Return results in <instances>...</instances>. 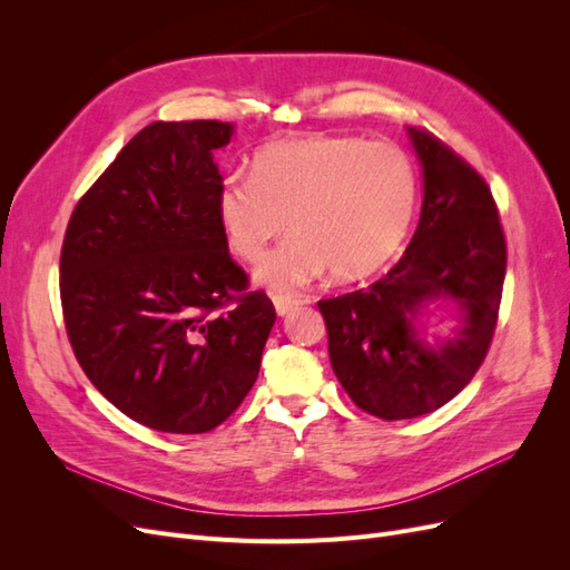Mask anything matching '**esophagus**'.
<instances>
[{
  "label": "esophagus",
  "mask_w": 570,
  "mask_h": 570,
  "mask_svg": "<svg viewBox=\"0 0 570 570\" xmlns=\"http://www.w3.org/2000/svg\"><path fill=\"white\" fill-rule=\"evenodd\" d=\"M273 304H275V312H278V316H285L292 312V308H297L302 304V299L292 297V295H273Z\"/></svg>",
  "instance_id": "obj_1"
}]
</instances>
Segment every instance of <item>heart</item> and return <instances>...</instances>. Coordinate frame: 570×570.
<instances>
[{"instance_id": "1", "label": "heart", "mask_w": 570, "mask_h": 570, "mask_svg": "<svg viewBox=\"0 0 570 570\" xmlns=\"http://www.w3.org/2000/svg\"><path fill=\"white\" fill-rule=\"evenodd\" d=\"M419 202L409 154L364 137H304L264 147L252 178L233 176L218 189L216 216L228 249L258 264L275 237L292 233L256 278L297 289L331 268L354 281L385 266L402 247Z\"/></svg>"}]
</instances>
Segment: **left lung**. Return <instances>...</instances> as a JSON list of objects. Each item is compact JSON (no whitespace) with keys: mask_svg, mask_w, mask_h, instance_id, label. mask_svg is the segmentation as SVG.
Returning <instances> with one entry per match:
<instances>
[{"mask_svg":"<svg viewBox=\"0 0 570 570\" xmlns=\"http://www.w3.org/2000/svg\"><path fill=\"white\" fill-rule=\"evenodd\" d=\"M409 135L423 164V206L404 256L366 289L318 302L340 385L383 421L423 416L471 383L492 344L507 275V237L485 178L430 130L413 126ZM438 296L460 302L464 325L430 348L415 318Z\"/></svg>","mask_w":570,"mask_h":570,"instance_id":"left-lung-1","label":"left lung"}]
</instances>
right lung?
I'll use <instances>...</instances> for the list:
<instances>
[{
	"label": "right lung",
	"mask_w": 570,
	"mask_h": 570,
	"mask_svg": "<svg viewBox=\"0 0 570 570\" xmlns=\"http://www.w3.org/2000/svg\"><path fill=\"white\" fill-rule=\"evenodd\" d=\"M230 124L157 120L80 197L59 262L80 368L128 419L209 433L243 404L275 323L223 239L214 149Z\"/></svg>",
	"instance_id": "right-lung-1"
}]
</instances>
